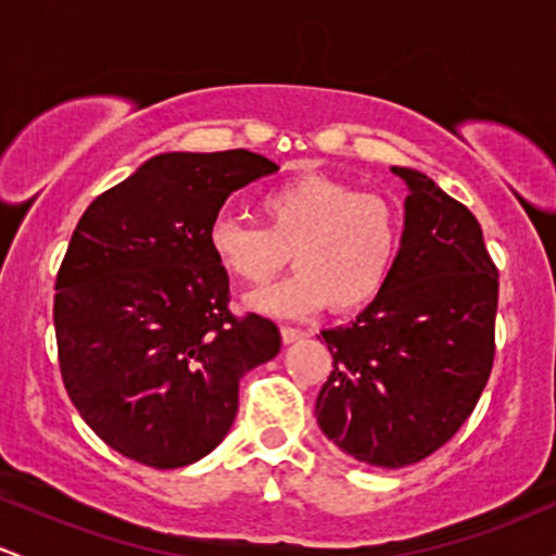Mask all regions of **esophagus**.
Listing matches in <instances>:
<instances>
[{
    "label": "esophagus",
    "mask_w": 556,
    "mask_h": 556,
    "mask_svg": "<svg viewBox=\"0 0 556 556\" xmlns=\"http://www.w3.org/2000/svg\"><path fill=\"white\" fill-rule=\"evenodd\" d=\"M300 340H305V331L303 329L282 327V342L285 344H292V342H300Z\"/></svg>",
    "instance_id": "esophagus-1"
}]
</instances>
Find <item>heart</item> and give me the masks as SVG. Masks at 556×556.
<instances>
[{"instance_id":"1","label":"heart","mask_w":556,"mask_h":556,"mask_svg":"<svg viewBox=\"0 0 556 556\" xmlns=\"http://www.w3.org/2000/svg\"><path fill=\"white\" fill-rule=\"evenodd\" d=\"M264 227L219 216L208 227L216 264L248 285H266L287 264L295 274L282 285L248 295L253 311L308 316L331 303L348 314L384 292L402 248V219L392 201L355 193L350 182L305 172L258 198Z\"/></svg>"}]
</instances>
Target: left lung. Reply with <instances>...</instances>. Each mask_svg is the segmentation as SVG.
I'll return each mask as SVG.
<instances>
[{
  "label": "left lung",
  "mask_w": 556,
  "mask_h": 556,
  "mask_svg": "<svg viewBox=\"0 0 556 556\" xmlns=\"http://www.w3.org/2000/svg\"><path fill=\"white\" fill-rule=\"evenodd\" d=\"M392 172L407 188L400 258L355 321L321 331L334 368L316 420L344 455L397 470L473 413L494 363L500 274L460 201L424 172Z\"/></svg>",
  "instance_id": "8db88e82"
}]
</instances>
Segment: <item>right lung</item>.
<instances>
[{"label": "right lung", "mask_w": 556, "mask_h": 556, "mask_svg": "<svg viewBox=\"0 0 556 556\" xmlns=\"http://www.w3.org/2000/svg\"><path fill=\"white\" fill-rule=\"evenodd\" d=\"M277 169L245 149L169 151L80 216L56 274V350L80 418L119 455L159 470L206 457L242 376L282 348L269 318L229 314L208 251L229 193Z\"/></svg>", "instance_id": "right-lung-1"}]
</instances>
